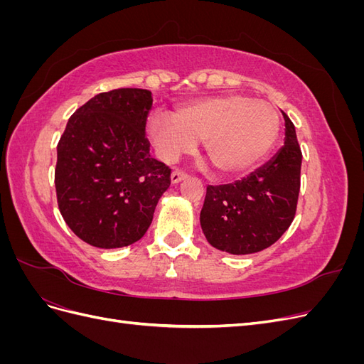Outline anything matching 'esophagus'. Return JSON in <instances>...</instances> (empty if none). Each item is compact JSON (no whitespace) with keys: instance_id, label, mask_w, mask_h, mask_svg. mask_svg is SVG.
I'll use <instances>...</instances> for the list:
<instances>
[{"instance_id":"1","label":"esophagus","mask_w":364,"mask_h":364,"mask_svg":"<svg viewBox=\"0 0 364 364\" xmlns=\"http://www.w3.org/2000/svg\"><path fill=\"white\" fill-rule=\"evenodd\" d=\"M185 178H186V174H185L183 171H179V170H174V171L171 173V176H170V179H171V183H173V185L182 182Z\"/></svg>"}]
</instances>
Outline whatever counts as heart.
<instances>
[{"label":"heart","instance_id":"heart-1","mask_svg":"<svg viewBox=\"0 0 364 364\" xmlns=\"http://www.w3.org/2000/svg\"><path fill=\"white\" fill-rule=\"evenodd\" d=\"M278 111L240 94L205 97L167 112H153L146 134L161 161L171 164L202 141L205 156L225 176L252 170L279 136Z\"/></svg>","mask_w":364,"mask_h":364}]
</instances>
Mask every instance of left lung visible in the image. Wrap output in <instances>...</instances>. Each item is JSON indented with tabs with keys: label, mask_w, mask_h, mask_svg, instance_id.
<instances>
[{
	"label": "left lung",
	"mask_w": 364,
	"mask_h": 364,
	"mask_svg": "<svg viewBox=\"0 0 364 364\" xmlns=\"http://www.w3.org/2000/svg\"><path fill=\"white\" fill-rule=\"evenodd\" d=\"M284 146L247 178L209 185L200 211L208 243L232 255L270 247L291 225L301 188L302 153L291 119L284 114Z\"/></svg>",
	"instance_id": "left-lung-1"
}]
</instances>
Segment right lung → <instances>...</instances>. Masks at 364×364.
I'll use <instances>...</instances> for the list:
<instances>
[{
  "label": "right lung",
  "mask_w": 364,
  "mask_h": 364,
  "mask_svg": "<svg viewBox=\"0 0 364 364\" xmlns=\"http://www.w3.org/2000/svg\"><path fill=\"white\" fill-rule=\"evenodd\" d=\"M151 92L121 87L92 97L71 115L54 171L65 223L85 243L117 249L141 240L168 190L167 165L150 156Z\"/></svg>",
  "instance_id": "add662e5"
}]
</instances>
